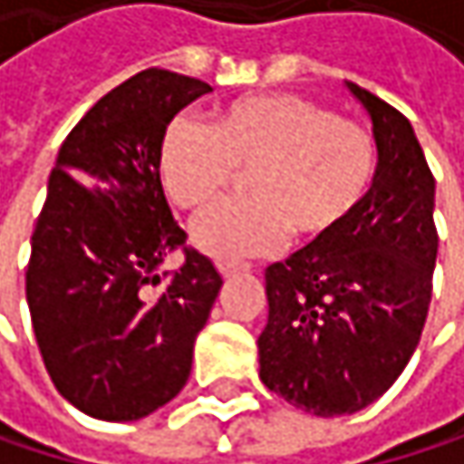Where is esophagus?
<instances>
[{
	"label": "esophagus",
	"instance_id": "esophagus-1",
	"mask_svg": "<svg viewBox=\"0 0 464 464\" xmlns=\"http://www.w3.org/2000/svg\"><path fill=\"white\" fill-rule=\"evenodd\" d=\"M249 266L246 263H233V260H218V271L223 276H231V274H238V271H246Z\"/></svg>",
	"mask_w": 464,
	"mask_h": 464
}]
</instances>
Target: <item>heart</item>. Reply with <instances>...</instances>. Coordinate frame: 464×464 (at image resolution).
I'll list each match as a JSON object with an SVG mask.
<instances>
[{
  "mask_svg": "<svg viewBox=\"0 0 464 464\" xmlns=\"http://www.w3.org/2000/svg\"><path fill=\"white\" fill-rule=\"evenodd\" d=\"M376 166L368 129L295 93L241 96L212 126L174 115L158 147L163 190L179 209L209 207L236 171H249V198L226 201L193 226V241L223 260L271 252L287 233L304 244L333 238L365 204Z\"/></svg>",
  "mask_w": 464,
  "mask_h": 464,
  "instance_id": "1",
  "label": "heart"
}]
</instances>
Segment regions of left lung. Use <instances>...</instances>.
<instances>
[{
  "mask_svg": "<svg viewBox=\"0 0 464 464\" xmlns=\"http://www.w3.org/2000/svg\"><path fill=\"white\" fill-rule=\"evenodd\" d=\"M368 110L379 166L349 226L266 268L260 382L317 417L354 414L409 365L432 298L435 177L406 115L346 82Z\"/></svg>",
  "mask_w": 464,
  "mask_h": 464,
  "instance_id": "left-lung-1",
  "label": "left lung"
}]
</instances>
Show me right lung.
Returning <instances> with one entry per match:
<instances>
[{
  "instance_id": "1",
  "label": "right lung",
  "mask_w": 464,
  "mask_h": 464,
  "mask_svg": "<svg viewBox=\"0 0 464 464\" xmlns=\"http://www.w3.org/2000/svg\"><path fill=\"white\" fill-rule=\"evenodd\" d=\"M209 91L204 80L144 69L82 115L50 171L26 301L55 390L88 417H147L190 376L223 276L185 246L188 233L163 196L158 147L169 121ZM174 248L186 252L183 266L158 275Z\"/></svg>"
}]
</instances>
